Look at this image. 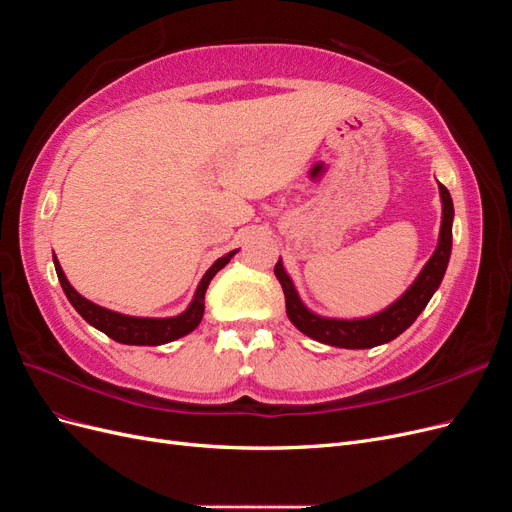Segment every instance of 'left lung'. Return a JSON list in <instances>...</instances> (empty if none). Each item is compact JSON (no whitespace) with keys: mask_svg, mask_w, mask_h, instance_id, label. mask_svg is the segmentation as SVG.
I'll return each instance as SVG.
<instances>
[{"mask_svg":"<svg viewBox=\"0 0 512 512\" xmlns=\"http://www.w3.org/2000/svg\"><path fill=\"white\" fill-rule=\"evenodd\" d=\"M440 198H442V224H440V239L436 252L431 254L423 271L418 273L414 284L401 294V297L391 303L382 312L369 316V318H324L307 309L301 301L297 288H294L290 275L284 269L282 258L275 265V277L280 280L284 297H286V314L290 322L297 327L303 335L316 339L320 344L335 346V348H374L380 344L391 342L397 335L404 333L410 324L418 318V314L427 307L433 292L442 284V277L448 267V258H451L453 247V198L448 194L442 183H438Z\"/></svg>","mask_w":512,"mask_h":512,"instance_id":"left-lung-1","label":"left lung"}]
</instances>
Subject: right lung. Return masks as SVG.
<instances>
[{
	"instance_id": "1",
	"label": "right lung",
	"mask_w": 512,
	"mask_h": 512,
	"mask_svg": "<svg viewBox=\"0 0 512 512\" xmlns=\"http://www.w3.org/2000/svg\"><path fill=\"white\" fill-rule=\"evenodd\" d=\"M235 254H237V250H232V252L224 254L222 258L213 262L209 271L203 275V280H200V284L194 292V299L188 305V309L181 312L179 316H173V318L126 316V314L113 312V309H106V307L91 303L85 297H81V294L70 286L68 277H66L64 271H61L59 260L55 256H53V262H55L59 284H61V288H64L68 301L72 303L76 312H79L91 324V327H96L98 331L106 333L108 337L115 339V342H119V344L162 346V344H168V342H175V339L192 333L198 327L200 320H203V314H205V292L209 288V282L213 280L215 273L228 265L230 258Z\"/></svg>"
}]
</instances>
